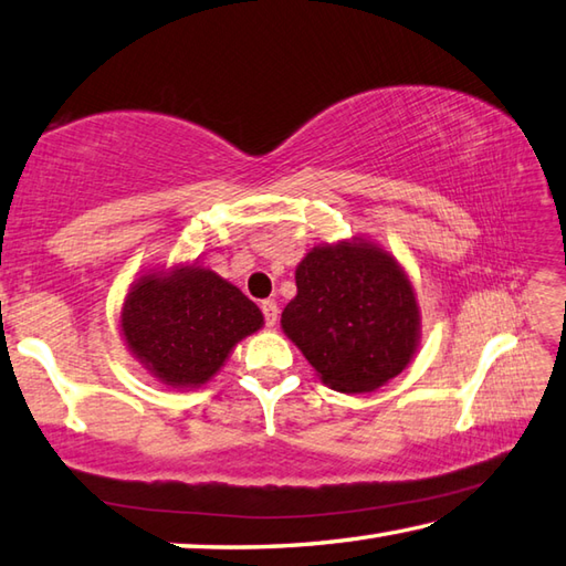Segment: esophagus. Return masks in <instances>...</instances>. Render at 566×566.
Instances as JSON below:
<instances>
[{
	"mask_svg": "<svg viewBox=\"0 0 566 566\" xmlns=\"http://www.w3.org/2000/svg\"><path fill=\"white\" fill-rule=\"evenodd\" d=\"M262 314H264V321H268V326L272 328L276 324V316H280V306H276V302H272V298H268V302H262Z\"/></svg>",
	"mask_w": 566,
	"mask_h": 566,
	"instance_id": "obj_1",
	"label": "esophagus"
}]
</instances>
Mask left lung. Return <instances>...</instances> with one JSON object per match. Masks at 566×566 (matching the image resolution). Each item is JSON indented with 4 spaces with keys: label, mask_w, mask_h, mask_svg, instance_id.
<instances>
[{
    "label": "left lung",
    "mask_w": 566,
    "mask_h": 566,
    "mask_svg": "<svg viewBox=\"0 0 566 566\" xmlns=\"http://www.w3.org/2000/svg\"><path fill=\"white\" fill-rule=\"evenodd\" d=\"M282 331L338 392H373L412 363L422 314L402 264L368 238L314 245L296 264Z\"/></svg>",
    "instance_id": "left-lung-1"
}]
</instances>
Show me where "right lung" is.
<instances>
[{
    "label": "right lung",
    "mask_w": 566,
    "mask_h": 566,
    "mask_svg": "<svg viewBox=\"0 0 566 566\" xmlns=\"http://www.w3.org/2000/svg\"><path fill=\"white\" fill-rule=\"evenodd\" d=\"M262 324L258 304L198 262L144 270L119 312V334L132 356L174 390L206 385Z\"/></svg>",
    "instance_id": "obj_1"
}]
</instances>
